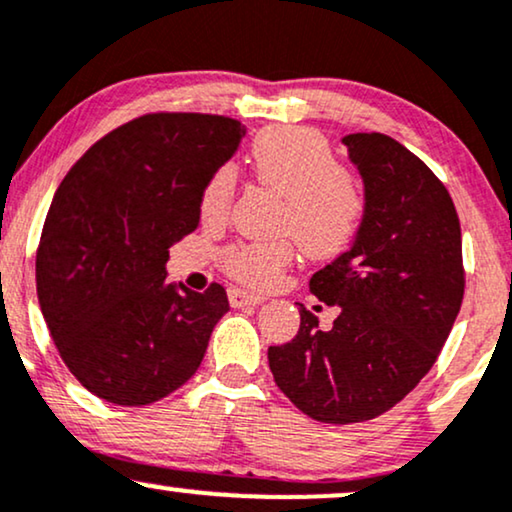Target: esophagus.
<instances>
[{
  "label": "esophagus",
  "mask_w": 512,
  "mask_h": 512,
  "mask_svg": "<svg viewBox=\"0 0 512 512\" xmlns=\"http://www.w3.org/2000/svg\"><path fill=\"white\" fill-rule=\"evenodd\" d=\"M229 302L234 309H241V306H257L264 302L262 295H257V292H250V290H243V288H231L229 290Z\"/></svg>",
  "instance_id": "1"
}]
</instances>
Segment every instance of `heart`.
<instances>
[{
    "label": "heart",
    "instance_id": "1",
    "mask_svg": "<svg viewBox=\"0 0 512 512\" xmlns=\"http://www.w3.org/2000/svg\"><path fill=\"white\" fill-rule=\"evenodd\" d=\"M250 168L262 187L283 199L278 234L295 238L313 260L342 255L356 241L367 213L365 189L356 173L339 163L323 133L302 126H276L257 135ZM236 194V168H215L201 189L199 210L210 224L224 222ZM295 257L290 238L274 243H236L224 269L250 285L274 283Z\"/></svg>",
    "mask_w": 512,
    "mask_h": 512
}]
</instances>
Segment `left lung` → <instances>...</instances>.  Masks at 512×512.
<instances>
[{"label":"left lung","mask_w":512,"mask_h":512,"mask_svg":"<svg viewBox=\"0 0 512 512\" xmlns=\"http://www.w3.org/2000/svg\"><path fill=\"white\" fill-rule=\"evenodd\" d=\"M365 185L356 241L311 276L339 306L330 330L299 304L292 342L269 346L276 386L323 424L370 421L431 370L461 309V224L452 196L419 156L384 133L342 140Z\"/></svg>","instance_id":"8db88e82"}]
</instances>
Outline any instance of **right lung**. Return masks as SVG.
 <instances>
[{
    "label": "right lung",
    "mask_w": 512,
    "mask_h": 512,
    "mask_svg": "<svg viewBox=\"0 0 512 512\" xmlns=\"http://www.w3.org/2000/svg\"><path fill=\"white\" fill-rule=\"evenodd\" d=\"M241 121L156 112L114 128L70 168L37 248V297L60 358L107 403L166 398L199 370L227 292L166 281L170 245L199 227L201 189Z\"/></svg>",
    "instance_id": "1"
}]
</instances>
